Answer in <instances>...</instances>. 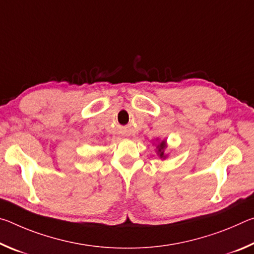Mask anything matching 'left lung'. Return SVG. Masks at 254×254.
Masks as SVG:
<instances>
[{"mask_svg":"<svg viewBox=\"0 0 254 254\" xmlns=\"http://www.w3.org/2000/svg\"><path fill=\"white\" fill-rule=\"evenodd\" d=\"M166 148H167L166 140H162L158 143V145H157V154L159 157H160V159H166L167 158V154L165 153Z\"/></svg>","mask_w":254,"mask_h":254,"instance_id":"left-lung-1","label":"left lung"}]
</instances>
